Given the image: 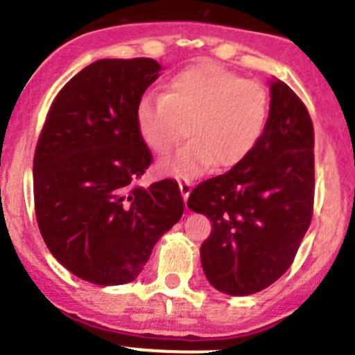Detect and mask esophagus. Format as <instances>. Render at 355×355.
<instances>
[{
	"label": "esophagus",
	"mask_w": 355,
	"mask_h": 355,
	"mask_svg": "<svg viewBox=\"0 0 355 355\" xmlns=\"http://www.w3.org/2000/svg\"><path fill=\"white\" fill-rule=\"evenodd\" d=\"M179 189H181L182 198H184V201H186L189 196L191 189H193V182H191L189 179H179Z\"/></svg>",
	"instance_id": "1"
}]
</instances>
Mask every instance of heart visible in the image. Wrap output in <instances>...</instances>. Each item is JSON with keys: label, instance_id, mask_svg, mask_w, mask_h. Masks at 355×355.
<instances>
[{"label": "heart", "instance_id": "b5f03b06", "mask_svg": "<svg viewBox=\"0 0 355 355\" xmlns=\"http://www.w3.org/2000/svg\"><path fill=\"white\" fill-rule=\"evenodd\" d=\"M268 119V94L261 83L214 63L179 71L164 95H147L135 122L144 144L167 154L186 135L191 139L161 162L162 173L194 178L209 166L231 167L248 156Z\"/></svg>", "mask_w": 355, "mask_h": 355}]
</instances>
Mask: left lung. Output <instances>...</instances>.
<instances>
[{"label": "left lung", "instance_id": "obj_1", "mask_svg": "<svg viewBox=\"0 0 355 355\" xmlns=\"http://www.w3.org/2000/svg\"><path fill=\"white\" fill-rule=\"evenodd\" d=\"M263 134L228 173L191 191L188 208L209 218L201 265L216 290L252 295L277 282L295 260L313 213V125L285 82L270 85Z\"/></svg>", "mask_w": 355, "mask_h": 355}]
</instances>
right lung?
<instances>
[{"mask_svg":"<svg viewBox=\"0 0 355 355\" xmlns=\"http://www.w3.org/2000/svg\"><path fill=\"white\" fill-rule=\"evenodd\" d=\"M161 70L153 58L90 63L58 92L38 137L40 233L60 263L90 284L135 280L184 211L174 179L135 184L153 162L135 112Z\"/></svg>","mask_w":355,"mask_h":355,"instance_id":"obj_1","label":"right lung"}]
</instances>
